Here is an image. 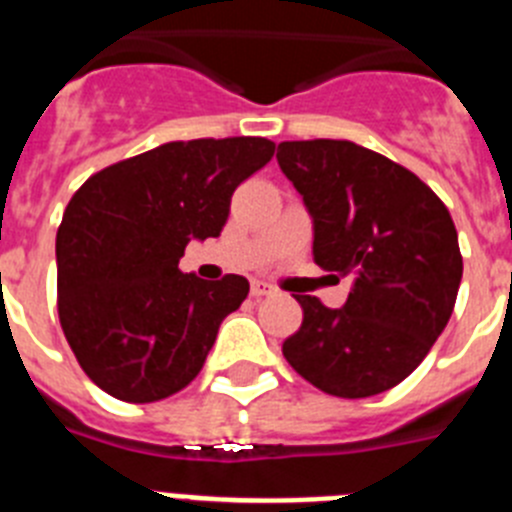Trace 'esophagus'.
I'll return each mask as SVG.
<instances>
[{"mask_svg":"<svg viewBox=\"0 0 512 512\" xmlns=\"http://www.w3.org/2000/svg\"><path fill=\"white\" fill-rule=\"evenodd\" d=\"M251 295L256 297V300H261V297H269L274 295V287L266 282H261V279H253L251 282Z\"/></svg>","mask_w":512,"mask_h":512,"instance_id":"obj_1","label":"esophagus"}]
</instances>
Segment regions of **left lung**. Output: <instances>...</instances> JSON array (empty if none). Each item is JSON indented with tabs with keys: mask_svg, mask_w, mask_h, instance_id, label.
<instances>
[{
	"mask_svg": "<svg viewBox=\"0 0 512 512\" xmlns=\"http://www.w3.org/2000/svg\"><path fill=\"white\" fill-rule=\"evenodd\" d=\"M277 161L312 217L315 264L354 277L338 310L297 295L302 325L284 359L328 395L392 390L454 312L464 264L449 210L413 171L351 140H284Z\"/></svg>",
	"mask_w": 512,
	"mask_h": 512,
	"instance_id": "left-lung-1",
	"label": "left lung"
}]
</instances>
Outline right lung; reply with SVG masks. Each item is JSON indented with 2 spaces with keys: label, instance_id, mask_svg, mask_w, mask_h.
Returning a JSON list of instances; mask_svg holds the SVG:
<instances>
[{
  "label": "right lung",
  "instance_id": "add662e5",
  "mask_svg": "<svg viewBox=\"0 0 512 512\" xmlns=\"http://www.w3.org/2000/svg\"><path fill=\"white\" fill-rule=\"evenodd\" d=\"M274 156L266 138L174 140L97 171L56 235L58 318L99 390L156 402L184 390L248 279L182 274L189 241L217 238L235 187Z\"/></svg>",
  "mask_w": 512,
  "mask_h": 512
}]
</instances>
